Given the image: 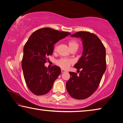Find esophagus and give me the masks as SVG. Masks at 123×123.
Listing matches in <instances>:
<instances>
[{"label": "esophagus", "instance_id": "34e87169", "mask_svg": "<svg viewBox=\"0 0 123 123\" xmlns=\"http://www.w3.org/2000/svg\"><path fill=\"white\" fill-rule=\"evenodd\" d=\"M66 72V70H64L63 69H61V72L62 73H64V72Z\"/></svg>", "mask_w": 123, "mask_h": 123}]
</instances>
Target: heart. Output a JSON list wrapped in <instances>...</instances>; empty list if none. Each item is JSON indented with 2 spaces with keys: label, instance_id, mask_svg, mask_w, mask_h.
Masks as SVG:
<instances>
[{
  "label": "heart",
  "instance_id": "1",
  "mask_svg": "<svg viewBox=\"0 0 123 123\" xmlns=\"http://www.w3.org/2000/svg\"><path fill=\"white\" fill-rule=\"evenodd\" d=\"M68 46L70 50L71 51L72 50H76L79 48V43L77 42V41L75 40H71L68 42ZM56 49V47L55 48V50ZM73 62L72 60H68L66 59H61L59 60H58L56 62V63L58 66L61 67V68H68L70 66V64H72Z\"/></svg>",
  "mask_w": 123,
  "mask_h": 123
}]
</instances>
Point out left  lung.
<instances>
[{"label": "left lung", "instance_id": "1", "mask_svg": "<svg viewBox=\"0 0 123 123\" xmlns=\"http://www.w3.org/2000/svg\"><path fill=\"white\" fill-rule=\"evenodd\" d=\"M80 38L82 41L81 57L74 65L79 75L69 72V80L66 82L69 94L76 99H86L98 87L106 68V50L103 43L95 34L86 31H79L71 35Z\"/></svg>", "mask_w": 123, "mask_h": 123}]
</instances>
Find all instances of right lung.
I'll return each instance as SVG.
<instances>
[{"label":"right lung","instance_id":"right-lung-1","mask_svg":"<svg viewBox=\"0 0 123 123\" xmlns=\"http://www.w3.org/2000/svg\"><path fill=\"white\" fill-rule=\"evenodd\" d=\"M70 35L44 28L35 31L29 38L23 48L22 67L27 86L34 94L44 95L50 91L61 70L57 66L46 67L47 57L52 55L56 43Z\"/></svg>","mask_w":123,"mask_h":123}]
</instances>
